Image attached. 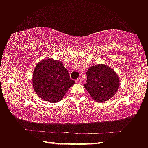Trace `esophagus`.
<instances>
[{"label":"esophagus","mask_w":148,"mask_h":148,"mask_svg":"<svg viewBox=\"0 0 148 148\" xmlns=\"http://www.w3.org/2000/svg\"><path fill=\"white\" fill-rule=\"evenodd\" d=\"M76 82L77 83H81V82H82V79H81V78L80 77V78H79V79H77L76 80Z\"/></svg>","instance_id":"obj_1"}]
</instances>
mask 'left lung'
I'll use <instances>...</instances> for the list:
<instances>
[{
	"instance_id": "obj_1",
	"label": "left lung",
	"mask_w": 148,
	"mask_h": 148,
	"mask_svg": "<svg viewBox=\"0 0 148 148\" xmlns=\"http://www.w3.org/2000/svg\"><path fill=\"white\" fill-rule=\"evenodd\" d=\"M87 83L84 85L92 99L96 102H104L115 95L120 86L117 73L105 64L90 67L86 72Z\"/></svg>"
}]
</instances>
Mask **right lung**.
Instances as JSON below:
<instances>
[{
  "label": "right lung",
  "instance_id": "obj_1",
  "mask_svg": "<svg viewBox=\"0 0 148 148\" xmlns=\"http://www.w3.org/2000/svg\"><path fill=\"white\" fill-rule=\"evenodd\" d=\"M74 83L60 60L45 58L37 63L34 70V90L42 100L51 103L62 100Z\"/></svg>",
  "mask_w": 148,
  "mask_h": 148
}]
</instances>
